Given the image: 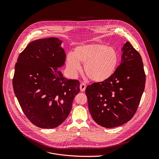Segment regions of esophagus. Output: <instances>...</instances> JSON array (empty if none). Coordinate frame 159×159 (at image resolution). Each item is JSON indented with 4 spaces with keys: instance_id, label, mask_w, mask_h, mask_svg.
<instances>
[{
    "instance_id": "esophagus-1",
    "label": "esophagus",
    "mask_w": 159,
    "mask_h": 159,
    "mask_svg": "<svg viewBox=\"0 0 159 159\" xmlns=\"http://www.w3.org/2000/svg\"><path fill=\"white\" fill-rule=\"evenodd\" d=\"M80 90L81 92H84L86 89V84L85 83H81L80 84Z\"/></svg>"
}]
</instances>
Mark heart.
I'll return each instance as SVG.
<instances>
[{
    "label": "heart",
    "mask_w": 159,
    "mask_h": 159,
    "mask_svg": "<svg viewBox=\"0 0 159 159\" xmlns=\"http://www.w3.org/2000/svg\"><path fill=\"white\" fill-rule=\"evenodd\" d=\"M119 60L117 51L102 43L80 45L69 53L66 63L69 70L76 74L84 64V72L92 81L101 83L108 80L114 73Z\"/></svg>",
    "instance_id": "obj_1"
}]
</instances>
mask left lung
Listing matches in <instances>:
<instances>
[{
  "instance_id": "left-lung-1",
  "label": "left lung",
  "mask_w": 159,
  "mask_h": 159,
  "mask_svg": "<svg viewBox=\"0 0 159 159\" xmlns=\"http://www.w3.org/2000/svg\"><path fill=\"white\" fill-rule=\"evenodd\" d=\"M120 66L107 81L87 86L86 95L93 119L105 128L120 126L135 115L144 90L146 75L139 53L127 42Z\"/></svg>"
}]
</instances>
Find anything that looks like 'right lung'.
<instances>
[{
    "label": "right lung",
    "instance_id": "1",
    "mask_svg": "<svg viewBox=\"0 0 159 159\" xmlns=\"http://www.w3.org/2000/svg\"><path fill=\"white\" fill-rule=\"evenodd\" d=\"M57 38L30 42L20 54L13 78L15 93L27 118L42 129H52L68 117L80 89L77 80H67L58 70L66 53Z\"/></svg>",
    "mask_w": 159,
    "mask_h": 159
}]
</instances>
